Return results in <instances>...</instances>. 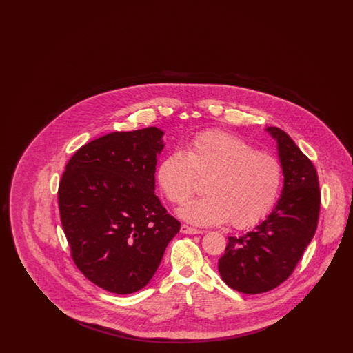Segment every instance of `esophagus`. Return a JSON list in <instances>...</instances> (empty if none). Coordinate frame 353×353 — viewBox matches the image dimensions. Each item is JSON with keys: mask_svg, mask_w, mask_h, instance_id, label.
<instances>
[{"mask_svg": "<svg viewBox=\"0 0 353 353\" xmlns=\"http://www.w3.org/2000/svg\"><path fill=\"white\" fill-rule=\"evenodd\" d=\"M181 233H184V234H201L202 232L200 229H194V228H190L188 225H183L181 226Z\"/></svg>", "mask_w": 353, "mask_h": 353, "instance_id": "34e87169", "label": "esophagus"}]
</instances>
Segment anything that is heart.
<instances>
[{
    "label": "heart",
    "mask_w": 353,
    "mask_h": 353,
    "mask_svg": "<svg viewBox=\"0 0 353 353\" xmlns=\"http://www.w3.org/2000/svg\"><path fill=\"white\" fill-rule=\"evenodd\" d=\"M196 179L206 180L205 197L185 203L179 214L210 226L230 223L245 229L265 219L278 200L283 168L278 157L246 140L221 131L197 134L185 151L168 153L156 180L168 201L181 205L194 193Z\"/></svg>",
    "instance_id": "obj_1"
}]
</instances>
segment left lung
<instances>
[{
	"label": "left lung",
	"instance_id": "1",
	"mask_svg": "<svg viewBox=\"0 0 353 353\" xmlns=\"http://www.w3.org/2000/svg\"><path fill=\"white\" fill-rule=\"evenodd\" d=\"M266 132L276 141L283 168L281 199L254 230L229 236L219 261L222 281L250 295L278 287L292 274L319 219V181L314 164L285 131L268 127Z\"/></svg>",
	"mask_w": 353,
	"mask_h": 353
}]
</instances>
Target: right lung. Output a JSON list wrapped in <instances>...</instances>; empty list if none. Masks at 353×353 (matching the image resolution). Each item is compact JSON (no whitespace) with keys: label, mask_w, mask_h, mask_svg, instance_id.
<instances>
[{"label":"right lung","mask_w":353,"mask_h":353,"mask_svg":"<svg viewBox=\"0 0 353 353\" xmlns=\"http://www.w3.org/2000/svg\"><path fill=\"white\" fill-rule=\"evenodd\" d=\"M164 131L112 132L81 147L58 189L61 222L77 268L125 295L148 285L180 222L154 194Z\"/></svg>","instance_id":"right-lung-1"}]
</instances>
